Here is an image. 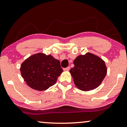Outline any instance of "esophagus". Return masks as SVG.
I'll list each match as a JSON object with an SVG mask.
<instances>
[{
  "label": "esophagus",
  "mask_w": 127,
  "mask_h": 127,
  "mask_svg": "<svg viewBox=\"0 0 127 127\" xmlns=\"http://www.w3.org/2000/svg\"><path fill=\"white\" fill-rule=\"evenodd\" d=\"M69 70H70V66H68L66 67V68L64 69V70H65V71H69Z\"/></svg>",
  "instance_id": "esophagus-1"
}]
</instances>
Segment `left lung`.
Wrapping results in <instances>:
<instances>
[{
    "instance_id": "left-lung-1",
    "label": "left lung",
    "mask_w": 127,
    "mask_h": 127,
    "mask_svg": "<svg viewBox=\"0 0 127 127\" xmlns=\"http://www.w3.org/2000/svg\"><path fill=\"white\" fill-rule=\"evenodd\" d=\"M73 64L75 66L69 72L76 88L82 91L96 89L107 75L104 61L90 52L79 55L73 61Z\"/></svg>"
}]
</instances>
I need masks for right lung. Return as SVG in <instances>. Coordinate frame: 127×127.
<instances>
[{
    "mask_svg": "<svg viewBox=\"0 0 127 127\" xmlns=\"http://www.w3.org/2000/svg\"><path fill=\"white\" fill-rule=\"evenodd\" d=\"M20 72L29 86L43 91L55 84L63 69L60 61L51 55L39 52L31 55L22 62Z\"/></svg>",
    "mask_w": 127,
    "mask_h": 127,
    "instance_id": "obj_1",
    "label": "right lung"
}]
</instances>
